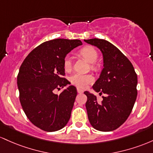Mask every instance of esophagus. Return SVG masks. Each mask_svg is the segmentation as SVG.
<instances>
[{
	"label": "esophagus",
	"mask_w": 153,
	"mask_h": 153,
	"mask_svg": "<svg viewBox=\"0 0 153 153\" xmlns=\"http://www.w3.org/2000/svg\"><path fill=\"white\" fill-rule=\"evenodd\" d=\"M83 92H84V91L82 90V89L77 88V92H78V93H83Z\"/></svg>",
	"instance_id": "34e87169"
}]
</instances>
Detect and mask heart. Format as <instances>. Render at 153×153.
Here are the masks:
<instances>
[{
  "label": "heart",
  "mask_w": 153,
  "mask_h": 153,
  "mask_svg": "<svg viewBox=\"0 0 153 153\" xmlns=\"http://www.w3.org/2000/svg\"><path fill=\"white\" fill-rule=\"evenodd\" d=\"M79 54L82 57H84L88 61L89 63H92V68H97V66L95 62L97 61L98 57V52L94 47L92 46H87L83 48L79 51ZM63 68L66 71H70L72 67V61L71 57L69 55L65 56L63 59ZM95 81V78L92 74H79L76 73L70 77V82L72 85L76 86L77 87L81 89H85L89 85L92 84Z\"/></svg>",
  "instance_id": "obj_1"
}]
</instances>
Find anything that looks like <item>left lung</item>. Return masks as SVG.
Here are the masks:
<instances>
[{
	"mask_svg": "<svg viewBox=\"0 0 153 153\" xmlns=\"http://www.w3.org/2000/svg\"><path fill=\"white\" fill-rule=\"evenodd\" d=\"M85 42L98 48L103 56L104 68L92 88L106 95L99 102L93 94L85 92L89 121L98 131H114L131 114L137 95V75L129 60L108 41L94 38Z\"/></svg>",
	"mask_w": 153,
	"mask_h": 153,
	"instance_id": "obj_1",
	"label": "left lung"
}]
</instances>
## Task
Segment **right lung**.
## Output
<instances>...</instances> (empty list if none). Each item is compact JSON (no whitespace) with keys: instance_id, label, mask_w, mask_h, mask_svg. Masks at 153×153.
I'll return each mask as SVG.
<instances>
[{"instance_id":"obj_1","label":"right lung","mask_w":153,"mask_h":153,"mask_svg":"<svg viewBox=\"0 0 153 153\" xmlns=\"http://www.w3.org/2000/svg\"><path fill=\"white\" fill-rule=\"evenodd\" d=\"M82 44L79 39L46 41L31 51L20 66L17 85L22 107L31 122L43 131L61 129L71 117L76 87L69 86L59 95L54 92L70 84L63 77V59Z\"/></svg>"}]
</instances>
